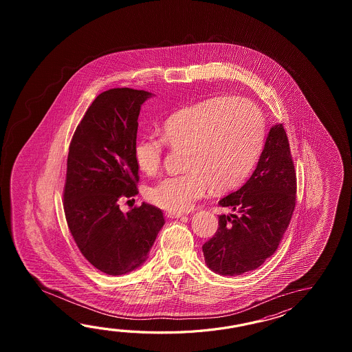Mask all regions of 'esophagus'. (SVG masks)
<instances>
[{"label":"esophagus","instance_id":"34e87169","mask_svg":"<svg viewBox=\"0 0 352 352\" xmlns=\"http://www.w3.org/2000/svg\"><path fill=\"white\" fill-rule=\"evenodd\" d=\"M167 217H171V219H179V217H184V214H181V212H167Z\"/></svg>","mask_w":352,"mask_h":352}]
</instances>
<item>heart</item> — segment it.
<instances>
[{"instance_id":"heart-1","label":"heart","mask_w":352,"mask_h":352,"mask_svg":"<svg viewBox=\"0 0 352 352\" xmlns=\"http://www.w3.org/2000/svg\"><path fill=\"white\" fill-rule=\"evenodd\" d=\"M265 123L256 105L244 98L217 97L187 105L171 114L161 140L143 135L135 141V165L146 175L157 173L164 142L186 150L185 170L148 188L152 204L170 212H184L211 187L225 192L239 186L253 170L263 150Z\"/></svg>"}]
</instances>
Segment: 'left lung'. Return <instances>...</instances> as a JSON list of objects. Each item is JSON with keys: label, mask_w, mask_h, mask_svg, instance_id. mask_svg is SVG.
<instances>
[{"label": "left lung", "mask_w": 352, "mask_h": 352, "mask_svg": "<svg viewBox=\"0 0 352 352\" xmlns=\"http://www.w3.org/2000/svg\"><path fill=\"white\" fill-rule=\"evenodd\" d=\"M296 191L288 137L282 124H274L250 179L219 201L234 212L219 217L217 232L202 245L210 270L238 277L274 254L292 219Z\"/></svg>", "instance_id": "left-lung-1"}]
</instances>
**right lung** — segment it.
I'll return each mask as SVG.
<instances>
[{
	"label": "right lung",
	"mask_w": 352,
	"mask_h": 352,
	"mask_svg": "<svg viewBox=\"0 0 352 352\" xmlns=\"http://www.w3.org/2000/svg\"><path fill=\"white\" fill-rule=\"evenodd\" d=\"M152 93L114 88L99 94L75 129L67 155L64 211L85 259L109 276L147 261L165 224L162 211L142 202L122 212L118 202L138 194L133 156L138 116Z\"/></svg>",
	"instance_id": "obj_1"
}]
</instances>
